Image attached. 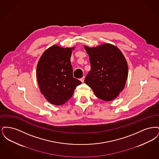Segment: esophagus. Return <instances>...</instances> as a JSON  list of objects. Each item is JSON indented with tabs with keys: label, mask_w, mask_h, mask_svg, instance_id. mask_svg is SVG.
I'll return each mask as SVG.
<instances>
[{
	"label": "esophagus",
	"mask_w": 159,
	"mask_h": 159,
	"mask_svg": "<svg viewBox=\"0 0 159 159\" xmlns=\"http://www.w3.org/2000/svg\"><path fill=\"white\" fill-rule=\"evenodd\" d=\"M84 76H83L81 79H80V80L82 82H84Z\"/></svg>",
	"instance_id": "esophagus-1"
}]
</instances>
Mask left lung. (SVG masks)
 <instances>
[{"mask_svg":"<svg viewBox=\"0 0 159 159\" xmlns=\"http://www.w3.org/2000/svg\"><path fill=\"white\" fill-rule=\"evenodd\" d=\"M84 48L91 67L84 82L98 98L113 100L123 91L127 80L128 67L125 58L117 47L108 43Z\"/></svg>","mask_w":159,"mask_h":159,"instance_id":"left-lung-1","label":"left lung"}]
</instances>
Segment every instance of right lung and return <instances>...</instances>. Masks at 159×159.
<instances>
[{"instance_id": "obj_1", "label": "right lung", "mask_w": 159, "mask_h": 159, "mask_svg": "<svg viewBox=\"0 0 159 159\" xmlns=\"http://www.w3.org/2000/svg\"><path fill=\"white\" fill-rule=\"evenodd\" d=\"M71 48L54 45L48 49L39 61L36 76L45 98L53 105L66 103L82 82L73 77L70 58Z\"/></svg>"}]
</instances>
